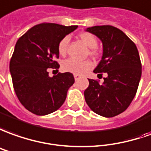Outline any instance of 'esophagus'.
Segmentation results:
<instances>
[{
  "instance_id": "1",
  "label": "esophagus",
  "mask_w": 151,
  "mask_h": 151,
  "mask_svg": "<svg viewBox=\"0 0 151 151\" xmlns=\"http://www.w3.org/2000/svg\"><path fill=\"white\" fill-rule=\"evenodd\" d=\"M74 77H75V80L76 81H78V80H80L81 79V76H79V75H74Z\"/></svg>"
}]
</instances>
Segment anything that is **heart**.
<instances>
[{
  "mask_svg": "<svg viewBox=\"0 0 151 151\" xmlns=\"http://www.w3.org/2000/svg\"><path fill=\"white\" fill-rule=\"evenodd\" d=\"M79 38L81 40V42L86 44L89 47L88 54L91 57H98L99 52L97 48L98 39L97 38L91 33L89 32H82L79 34ZM70 38L69 37L65 36L60 40L58 43V52L61 56H65L68 50ZM62 70L66 72H70L75 75H82L86 73L87 70H89L92 67V63L89 61H77L73 58H69L62 62Z\"/></svg>",
  "mask_w": 151,
  "mask_h": 151,
  "instance_id": "b5f03b06",
  "label": "heart"
}]
</instances>
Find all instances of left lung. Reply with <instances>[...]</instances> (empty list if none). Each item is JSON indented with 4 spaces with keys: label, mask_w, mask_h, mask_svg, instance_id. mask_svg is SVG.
<instances>
[{
    "label": "left lung",
    "mask_w": 151,
    "mask_h": 151,
    "mask_svg": "<svg viewBox=\"0 0 151 151\" xmlns=\"http://www.w3.org/2000/svg\"><path fill=\"white\" fill-rule=\"evenodd\" d=\"M86 31L103 42L104 52L94 73H107L104 81L89 79L85 99L90 109L100 116L115 117L127 109L137 93L141 62L136 44L122 30L112 25L93 26Z\"/></svg>",
    "instance_id": "left-lung-1"
}]
</instances>
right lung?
Instances as JSON below:
<instances>
[{
    "instance_id": "obj_1",
    "label": "right lung",
    "mask_w": 151,
    "mask_h": 151,
    "mask_svg": "<svg viewBox=\"0 0 151 151\" xmlns=\"http://www.w3.org/2000/svg\"><path fill=\"white\" fill-rule=\"evenodd\" d=\"M42 23L19 38L10 62L14 92L21 104L36 115H47L65 102L67 90L75 82L70 72L49 77L48 70L60 67L58 46L60 40L77 29Z\"/></svg>"
}]
</instances>
